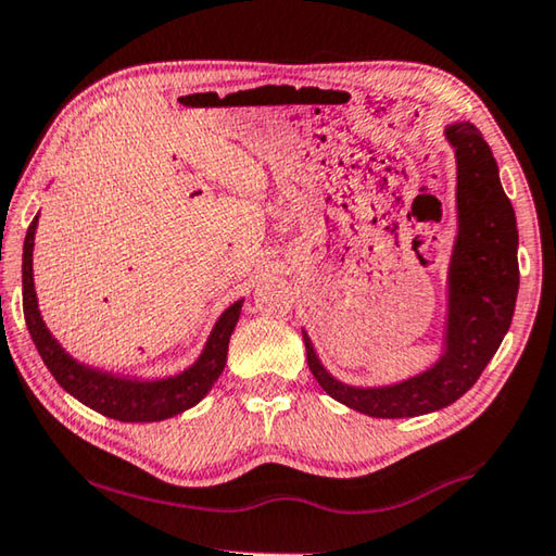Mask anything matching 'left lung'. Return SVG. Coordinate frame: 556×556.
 <instances>
[{
	"label": "left lung",
	"mask_w": 556,
	"mask_h": 556,
	"mask_svg": "<svg viewBox=\"0 0 556 556\" xmlns=\"http://www.w3.org/2000/svg\"><path fill=\"white\" fill-rule=\"evenodd\" d=\"M455 151L457 235L447 264L443 349L433 366L386 386H351L326 371L302 329L306 361L321 389L371 418L426 416L455 403L478 381L513 324L519 267L517 217L500 182L497 161L468 121L447 123Z\"/></svg>",
	"instance_id": "1"
}]
</instances>
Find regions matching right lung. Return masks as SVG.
Returning a JSON list of instances; mask_svg holds the SVG:
<instances>
[{
	"label": "right lung",
	"mask_w": 556,
	"mask_h": 556,
	"mask_svg": "<svg viewBox=\"0 0 556 556\" xmlns=\"http://www.w3.org/2000/svg\"><path fill=\"white\" fill-rule=\"evenodd\" d=\"M39 215L31 219L29 230L24 237L22 254V302L26 329L31 333L34 346L56 383L76 401L88 408L109 416L121 422H155L178 416V413L198 405L213 389L219 374L227 364V346L237 321H240L242 302L235 304L217 316L210 337L202 346L200 356L192 361L180 374L165 378H138V376H118L103 368H93L74 358L68 351L54 339L47 329L43 316L39 312L37 289H34V235H37Z\"/></svg>",
	"instance_id": "right-lung-1"
}]
</instances>
